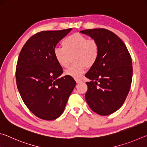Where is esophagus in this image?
<instances>
[{
  "label": "esophagus",
  "mask_w": 147,
  "mask_h": 147,
  "mask_svg": "<svg viewBox=\"0 0 147 147\" xmlns=\"http://www.w3.org/2000/svg\"><path fill=\"white\" fill-rule=\"evenodd\" d=\"M75 81H76V82L78 83V84L80 83V82H82V80H78V79H76Z\"/></svg>",
  "instance_id": "1"
}]
</instances>
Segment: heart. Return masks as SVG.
Returning <instances> with one entry per match:
<instances>
[{
  "label": "heart",
  "mask_w": 147,
  "mask_h": 147,
  "mask_svg": "<svg viewBox=\"0 0 147 147\" xmlns=\"http://www.w3.org/2000/svg\"><path fill=\"white\" fill-rule=\"evenodd\" d=\"M61 47L54 50V56L61 67L67 68L70 65L71 56L74 54L75 64L65 71L67 75L74 78H79L83 75L88 67H91L96 63L98 58L99 45L93 39L78 33L71 34L61 41Z\"/></svg>",
  "instance_id": "b5f03b06"
}]
</instances>
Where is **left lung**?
<instances>
[{
	"mask_svg": "<svg viewBox=\"0 0 147 147\" xmlns=\"http://www.w3.org/2000/svg\"><path fill=\"white\" fill-rule=\"evenodd\" d=\"M99 45L98 58L86 77L88 91L85 97L94 112L108 115L121 108L130 91L132 80V61L123 41L104 28L84 30Z\"/></svg>",
	"mask_w": 147,
	"mask_h": 147,
	"instance_id": "left-lung-1",
	"label": "left lung"
}]
</instances>
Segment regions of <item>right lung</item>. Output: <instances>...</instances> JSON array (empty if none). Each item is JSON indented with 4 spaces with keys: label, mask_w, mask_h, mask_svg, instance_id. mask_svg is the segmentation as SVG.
Masks as SVG:
<instances>
[{
    "label": "right lung",
    "mask_w": 147,
    "mask_h": 147,
    "mask_svg": "<svg viewBox=\"0 0 147 147\" xmlns=\"http://www.w3.org/2000/svg\"><path fill=\"white\" fill-rule=\"evenodd\" d=\"M71 30L39 32L20 52L16 71L17 88L29 110L43 120H54L63 113L76 86L70 76L59 78L63 69L54 56L57 43Z\"/></svg>",
    "instance_id": "1"
}]
</instances>
